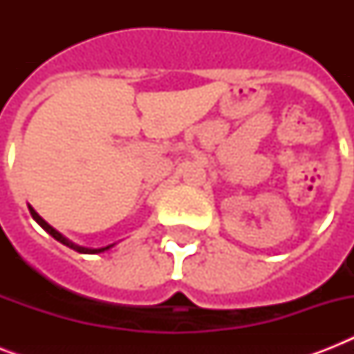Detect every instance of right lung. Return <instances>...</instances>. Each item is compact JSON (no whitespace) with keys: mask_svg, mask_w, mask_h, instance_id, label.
Here are the masks:
<instances>
[{"mask_svg":"<svg viewBox=\"0 0 354 354\" xmlns=\"http://www.w3.org/2000/svg\"><path fill=\"white\" fill-rule=\"evenodd\" d=\"M29 211H30V216H32V218H35V221L38 222V224H40V226L44 227V230H46V232L49 233V235H51L53 239H57L58 242H62L64 246L71 248V250H75V252H79V253H101V252H106V250H110V248L113 246V244H110V246H104V248H84V246H79V244H75V242H71V241H69V239H66V236H64L62 233H58L57 230H55V227L49 226V224H47V222L44 221V218H41V216L38 215V213H36V211L32 209V207H30V205H29Z\"/></svg>","mask_w":354,"mask_h":354,"instance_id":"add662e5","label":"right lung"}]
</instances>
